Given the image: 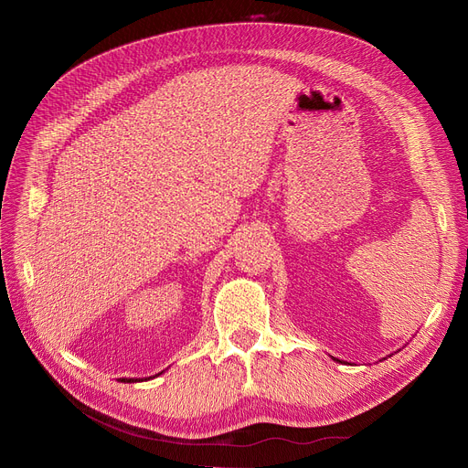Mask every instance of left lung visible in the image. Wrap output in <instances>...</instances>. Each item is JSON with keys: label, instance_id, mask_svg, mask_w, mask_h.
Returning <instances> with one entry per match:
<instances>
[{"label": "left lung", "instance_id": "obj_1", "mask_svg": "<svg viewBox=\"0 0 468 468\" xmlns=\"http://www.w3.org/2000/svg\"><path fill=\"white\" fill-rule=\"evenodd\" d=\"M388 357H390V356H388ZM335 361H339V359H335ZM339 363H342V361H339Z\"/></svg>", "mask_w": 468, "mask_h": 468}]
</instances>
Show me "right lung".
Returning <instances> with one entry per match:
<instances>
[{"mask_svg":"<svg viewBox=\"0 0 468 468\" xmlns=\"http://www.w3.org/2000/svg\"><path fill=\"white\" fill-rule=\"evenodd\" d=\"M164 373V371H162ZM162 373H158V375H162ZM158 375H155V377H158ZM148 378H152V377H148ZM122 382H136V380H140V378H121ZM146 380V378H144Z\"/></svg>","mask_w":468,"mask_h":468,"instance_id":"right-lung-1","label":"right lung"}]
</instances>
